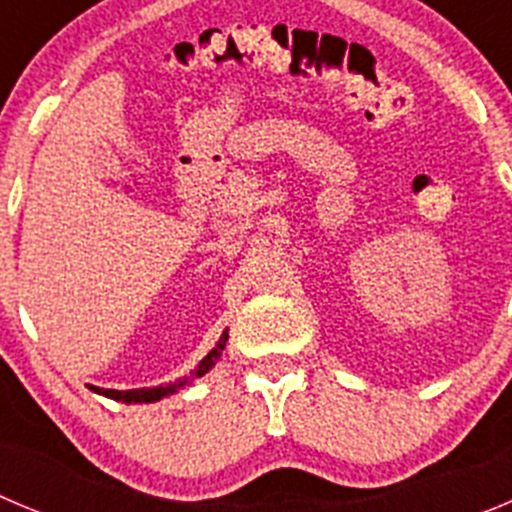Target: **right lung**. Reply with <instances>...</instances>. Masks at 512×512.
Listing matches in <instances>:
<instances>
[{"label": "right lung", "instance_id": "add662e5", "mask_svg": "<svg viewBox=\"0 0 512 512\" xmlns=\"http://www.w3.org/2000/svg\"><path fill=\"white\" fill-rule=\"evenodd\" d=\"M227 339L229 336H227V331H224L222 339H219V344H216V347L211 349L204 359H201L199 367L193 370V377L206 375V372L214 367L216 359L222 357V349H224V344H227ZM178 385H186V380L178 382ZM91 390H96V393H101V395H107V398H112V400H124V403H155V400H160L163 395L173 393V390H176V385H168V388L158 385V388H140V390H101V388H91Z\"/></svg>", "mask_w": 512, "mask_h": 512}]
</instances>
